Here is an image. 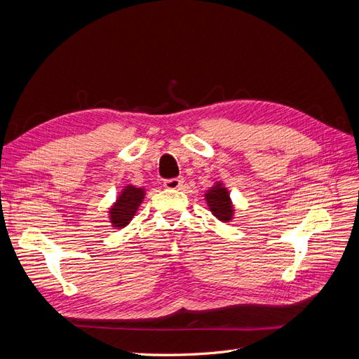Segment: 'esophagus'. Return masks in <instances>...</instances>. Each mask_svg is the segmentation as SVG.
I'll list each match as a JSON object with an SVG mask.
<instances>
[{"instance_id":"1","label":"esophagus","mask_w":359,"mask_h":359,"mask_svg":"<svg viewBox=\"0 0 359 359\" xmlns=\"http://www.w3.org/2000/svg\"><path fill=\"white\" fill-rule=\"evenodd\" d=\"M182 186H184V178L182 177L165 181V187L169 189V190H177V189H181Z\"/></svg>"}]
</instances>
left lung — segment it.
I'll use <instances>...</instances> for the list:
<instances>
[{
  "mask_svg": "<svg viewBox=\"0 0 359 359\" xmlns=\"http://www.w3.org/2000/svg\"><path fill=\"white\" fill-rule=\"evenodd\" d=\"M205 202L217 220L223 223L233 220L235 206L232 203L229 190L224 187L222 181H215L214 186L205 191Z\"/></svg>",
  "mask_w": 359,
  "mask_h": 359,
  "instance_id": "8db88e82",
  "label": "left lung"
}]
</instances>
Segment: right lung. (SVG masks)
I'll list each match as a JSON object with an SVG mask.
<instances>
[{"mask_svg": "<svg viewBox=\"0 0 359 359\" xmlns=\"http://www.w3.org/2000/svg\"><path fill=\"white\" fill-rule=\"evenodd\" d=\"M147 190L144 187H136L133 184H127L124 189L119 191L116 201L109 208V223L115 229H123L128 226L133 217L136 215L140 203L145 199Z\"/></svg>", "mask_w": 359, "mask_h": 359, "instance_id": "add662e5", "label": "right lung"}]
</instances>
